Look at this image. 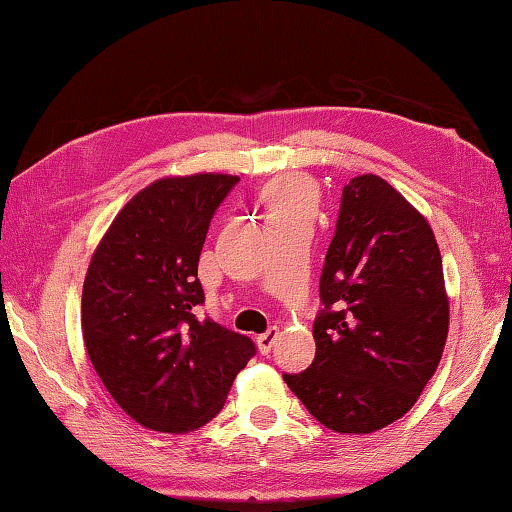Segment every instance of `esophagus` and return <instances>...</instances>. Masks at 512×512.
<instances>
[{
	"label": "esophagus",
	"instance_id": "obj_1",
	"mask_svg": "<svg viewBox=\"0 0 512 512\" xmlns=\"http://www.w3.org/2000/svg\"><path fill=\"white\" fill-rule=\"evenodd\" d=\"M276 336H278L276 327H269V330H267L265 334H260L258 339H256L258 352H260V354H269V350H272V345H274V341H276Z\"/></svg>",
	"mask_w": 512,
	"mask_h": 512
}]
</instances>
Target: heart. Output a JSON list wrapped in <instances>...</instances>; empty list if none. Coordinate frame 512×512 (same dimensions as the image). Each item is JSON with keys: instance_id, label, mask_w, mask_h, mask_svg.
Here are the masks:
<instances>
[{"instance_id": "1", "label": "heart", "mask_w": 512, "mask_h": 512, "mask_svg": "<svg viewBox=\"0 0 512 512\" xmlns=\"http://www.w3.org/2000/svg\"><path fill=\"white\" fill-rule=\"evenodd\" d=\"M269 220L312 218L316 207V189L307 178L285 176L272 180L263 191Z\"/></svg>"}]
</instances>
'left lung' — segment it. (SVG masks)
<instances>
[{
  "instance_id": "left-lung-1",
  "label": "left lung",
  "mask_w": 512,
  "mask_h": 512,
  "mask_svg": "<svg viewBox=\"0 0 512 512\" xmlns=\"http://www.w3.org/2000/svg\"><path fill=\"white\" fill-rule=\"evenodd\" d=\"M321 301L314 361L285 374V383L318 423L341 435L390 426L437 370L450 301L435 231L376 173L343 189Z\"/></svg>"
}]
</instances>
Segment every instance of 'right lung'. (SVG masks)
Returning <instances> with one entry per match:
<instances>
[{
  "label": "right lung",
  "mask_w": 512,
  "mask_h": 512,
  "mask_svg": "<svg viewBox=\"0 0 512 512\" xmlns=\"http://www.w3.org/2000/svg\"><path fill=\"white\" fill-rule=\"evenodd\" d=\"M231 173L165 176L104 231L86 269L82 336L115 403L156 432L185 435L223 410L254 343L209 318L198 260Z\"/></svg>",
  "instance_id": "1"
}]
</instances>
